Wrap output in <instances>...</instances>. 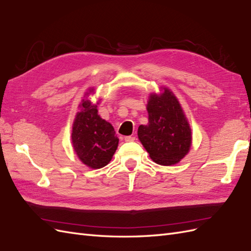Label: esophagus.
Returning a JSON list of instances; mask_svg holds the SVG:
<instances>
[{"mask_svg": "<svg viewBox=\"0 0 251 251\" xmlns=\"http://www.w3.org/2000/svg\"><path fill=\"white\" fill-rule=\"evenodd\" d=\"M125 140H126V143L134 142V140H135V137H134V136H126V137H125Z\"/></svg>", "mask_w": 251, "mask_h": 251, "instance_id": "34e87169", "label": "esophagus"}]
</instances>
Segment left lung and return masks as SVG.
<instances>
[{
    "mask_svg": "<svg viewBox=\"0 0 251 251\" xmlns=\"http://www.w3.org/2000/svg\"><path fill=\"white\" fill-rule=\"evenodd\" d=\"M148 125L139 126L138 138L152 161L165 166L179 163L192 146V131L180 103L168 88L150 95Z\"/></svg>",
    "mask_w": 251,
    "mask_h": 251,
    "instance_id": "obj_1",
    "label": "left lung"
}]
</instances>
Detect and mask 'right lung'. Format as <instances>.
I'll return each instance as SVG.
<instances>
[{
  "instance_id": "1",
  "label": "right lung",
  "mask_w": 251,
  "mask_h": 251,
  "mask_svg": "<svg viewBox=\"0 0 251 251\" xmlns=\"http://www.w3.org/2000/svg\"><path fill=\"white\" fill-rule=\"evenodd\" d=\"M94 93L90 88L88 96ZM98 104V103H97ZM72 126V146L77 157L83 164L93 169L106 166L118 147L119 138L113 126L98 115L97 105L87 98L79 103Z\"/></svg>"
}]
</instances>
